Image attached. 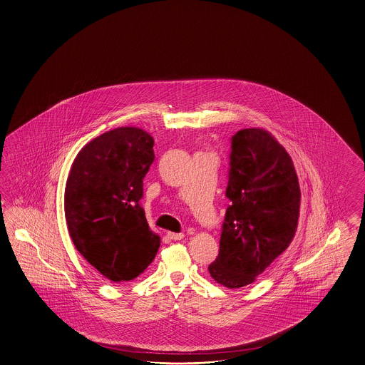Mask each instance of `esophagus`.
I'll list each match as a JSON object with an SVG mask.
<instances>
[{
  "label": "esophagus",
  "mask_w": 365,
  "mask_h": 365,
  "mask_svg": "<svg viewBox=\"0 0 365 365\" xmlns=\"http://www.w3.org/2000/svg\"><path fill=\"white\" fill-rule=\"evenodd\" d=\"M168 236H169L171 240L174 241L182 240V239L185 237V235H183V233H175V232H169V233H168Z\"/></svg>",
  "instance_id": "esophagus-1"
}]
</instances>
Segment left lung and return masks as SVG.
Here are the masks:
<instances>
[{
	"mask_svg": "<svg viewBox=\"0 0 365 365\" xmlns=\"http://www.w3.org/2000/svg\"><path fill=\"white\" fill-rule=\"evenodd\" d=\"M227 208L219 256L208 267L217 284H253L290 245L298 225L301 190L293 160L272 134L242 129L232 137Z\"/></svg>",
	"mask_w": 365,
	"mask_h": 365,
	"instance_id": "1",
	"label": "left lung"
}]
</instances>
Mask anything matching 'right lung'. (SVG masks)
Returning a JSON list of instances; mask_svg holds the SVG:
<instances>
[{
	"instance_id": "add662e5",
	"label": "right lung",
	"mask_w": 365,
	"mask_h": 365,
	"mask_svg": "<svg viewBox=\"0 0 365 365\" xmlns=\"http://www.w3.org/2000/svg\"><path fill=\"white\" fill-rule=\"evenodd\" d=\"M153 146V137L140 128L109 130L78 153L67 178L64 214L72 242L113 282L140 276L160 248L140 205Z\"/></svg>"
}]
</instances>
